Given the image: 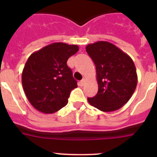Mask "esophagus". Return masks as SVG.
<instances>
[{
	"mask_svg": "<svg viewBox=\"0 0 157 157\" xmlns=\"http://www.w3.org/2000/svg\"><path fill=\"white\" fill-rule=\"evenodd\" d=\"M86 78H82V79L81 80V81L79 82V85L81 86H84V84H85V82H86Z\"/></svg>",
	"mask_w": 157,
	"mask_h": 157,
	"instance_id": "esophagus-1",
	"label": "esophagus"
}]
</instances>
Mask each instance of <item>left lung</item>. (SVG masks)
<instances>
[{
  "label": "left lung",
  "mask_w": 157,
  "mask_h": 157,
  "mask_svg": "<svg viewBox=\"0 0 157 157\" xmlns=\"http://www.w3.org/2000/svg\"><path fill=\"white\" fill-rule=\"evenodd\" d=\"M96 66L98 92L89 103L105 112L118 110L130 99L138 83L132 59L116 45L98 41L86 47Z\"/></svg>",
  "instance_id": "8db88e82"
}]
</instances>
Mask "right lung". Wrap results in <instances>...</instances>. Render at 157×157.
<instances>
[{"label": "right lung", "instance_id": "add662e5", "mask_svg": "<svg viewBox=\"0 0 157 157\" xmlns=\"http://www.w3.org/2000/svg\"><path fill=\"white\" fill-rule=\"evenodd\" d=\"M78 51L76 45L55 42L29 56L22 73V84L34 109L50 114L67 104L71 91L78 86L67 61Z\"/></svg>", "mask_w": 157, "mask_h": 157}]
</instances>
